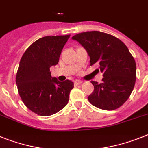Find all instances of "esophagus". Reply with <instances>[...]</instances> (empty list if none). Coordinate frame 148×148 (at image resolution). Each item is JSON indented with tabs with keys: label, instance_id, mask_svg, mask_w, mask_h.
<instances>
[{
	"label": "esophagus",
	"instance_id": "esophagus-1",
	"mask_svg": "<svg viewBox=\"0 0 148 148\" xmlns=\"http://www.w3.org/2000/svg\"><path fill=\"white\" fill-rule=\"evenodd\" d=\"M82 83H83V82L80 81V80H75V81H74V86H77L78 85L81 84Z\"/></svg>",
	"mask_w": 148,
	"mask_h": 148
}]
</instances>
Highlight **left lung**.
Here are the masks:
<instances>
[{
	"label": "left lung",
	"mask_w": 148,
	"mask_h": 148,
	"mask_svg": "<svg viewBox=\"0 0 148 148\" xmlns=\"http://www.w3.org/2000/svg\"><path fill=\"white\" fill-rule=\"evenodd\" d=\"M87 51L90 65L98 64L102 82L92 80L94 91L88 100L102 110H112L122 106L130 98L136 80V64L124 43L111 34L92 31L72 37Z\"/></svg>",
	"instance_id": "8db88e82"
}]
</instances>
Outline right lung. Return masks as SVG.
I'll use <instances>...</instances> for the list:
<instances>
[{"label": "right lung", "mask_w": 148, "mask_h": 148, "mask_svg": "<svg viewBox=\"0 0 148 148\" xmlns=\"http://www.w3.org/2000/svg\"><path fill=\"white\" fill-rule=\"evenodd\" d=\"M69 38L70 34L40 38L21 58L16 77L18 94L25 105L40 116H50L64 108L74 88L73 82L59 81L49 71L59 62Z\"/></svg>", "instance_id": "1"}]
</instances>
